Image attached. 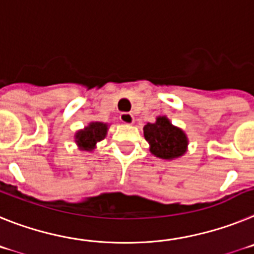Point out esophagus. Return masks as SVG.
<instances>
[{
	"instance_id": "obj_1",
	"label": "esophagus",
	"mask_w": 254,
	"mask_h": 254,
	"mask_svg": "<svg viewBox=\"0 0 254 254\" xmlns=\"http://www.w3.org/2000/svg\"><path fill=\"white\" fill-rule=\"evenodd\" d=\"M120 120L124 124H133L134 123V116L129 112H121L120 114Z\"/></svg>"
}]
</instances>
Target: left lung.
<instances>
[{
    "label": "left lung",
    "instance_id": "obj_1",
    "mask_svg": "<svg viewBox=\"0 0 254 254\" xmlns=\"http://www.w3.org/2000/svg\"><path fill=\"white\" fill-rule=\"evenodd\" d=\"M144 138L149 143V151L156 157L173 160L180 157L187 151L188 139L184 131L171 125L165 116L157 118L154 124H147L144 127Z\"/></svg>",
    "mask_w": 254,
    "mask_h": 254
}]
</instances>
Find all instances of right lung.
<instances>
[{
	"instance_id": "right-lung-1",
	"label": "right lung",
	"mask_w": 254,
	"mask_h": 254,
	"mask_svg": "<svg viewBox=\"0 0 254 254\" xmlns=\"http://www.w3.org/2000/svg\"><path fill=\"white\" fill-rule=\"evenodd\" d=\"M107 133V125L102 123H90L89 127L76 133V143L81 149L92 151L97 142L102 140Z\"/></svg>"
}]
</instances>
